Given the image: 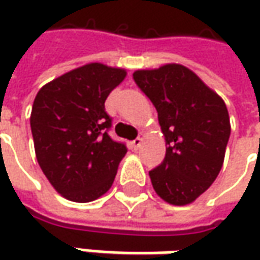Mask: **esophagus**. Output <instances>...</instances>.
I'll return each instance as SVG.
<instances>
[{
	"mask_svg": "<svg viewBox=\"0 0 260 260\" xmlns=\"http://www.w3.org/2000/svg\"><path fill=\"white\" fill-rule=\"evenodd\" d=\"M142 142H143V135H140L137 139H135V140L132 142V146H133L135 149H139L140 145H142Z\"/></svg>",
	"mask_w": 260,
	"mask_h": 260,
	"instance_id": "1",
	"label": "esophagus"
}]
</instances>
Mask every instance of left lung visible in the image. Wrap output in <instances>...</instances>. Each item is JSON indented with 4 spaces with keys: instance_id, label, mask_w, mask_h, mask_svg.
Masks as SVG:
<instances>
[{
    "instance_id": "1",
    "label": "left lung",
    "mask_w": 260,
    "mask_h": 260,
    "mask_svg": "<svg viewBox=\"0 0 260 260\" xmlns=\"http://www.w3.org/2000/svg\"><path fill=\"white\" fill-rule=\"evenodd\" d=\"M133 78L155 105L165 136V159L149 172L153 189L168 204H191L224 162L232 130L224 101L179 63L139 69Z\"/></svg>"
}]
</instances>
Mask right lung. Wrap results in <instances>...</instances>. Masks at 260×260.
<instances>
[{"label":"right lung","instance_id":"right-lung-1","mask_svg":"<svg viewBox=\"0 0 260 260\" xmlns=\"http://www.w3.org/2000/svg\"><path fill=\"white\" fill-rule=\"evenodd\" d=\"M125 75L121 68L86 63L36 95L30 115L36 157L52 186L69 201H94L114 182L127 149L107 133L111 118L104 104Z\"/></svg>","mask_w":260,"mask_h":260}]
</instances>
